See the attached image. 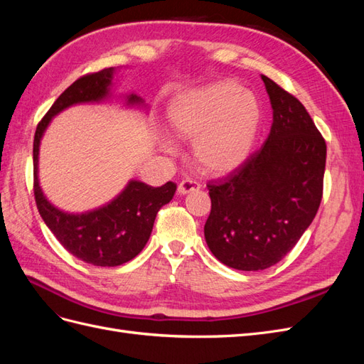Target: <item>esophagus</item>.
Wrapping results in <instances>:
<instances>
[{"instance_id":"1","label":"esophagus","mask_w":364,"mask_h":364,"mask_svg":"<svg viewBox=\"0 0 364 364\" xmlns=\"http://www.w3.org/2000/svg\"><path fill=\"white\" fill-rule=\"evenodd\" d=\"M200 188V185L197 183L196 181H193V179H183L181 183H179V186H178V193L179 194H188V193H193V191H197Z\"/></svg>"}]
</instances>
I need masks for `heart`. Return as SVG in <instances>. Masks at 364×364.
<instances>
[{
  "label": "heart",
  "mask_w": 364,
  "mask_h": 364,
  "mask_svg": "<svg viewBox=\"0 0 364 364\" xmlns=\"http://www.w3.org/2000/svg\"><path fill=\"white\" fill-rule=\"evenodd\" d=\"M262 121L258 98L232 80H218L173 98L168 123L176 135L193 141V158L203 173L223 176L250 155ZM165 147L173 150L171 139Z\"/></svg>",
  "instance_id": "obj_1"
}]
</instances>
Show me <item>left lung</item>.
Listing matches in <instances>:
<instances>
[{
  "label": "left lung",
  "mask_w": 364,
  "mask_h": 364,
  "mask_svg": "<svg viewBox=\"0 0 364 364\" xmlns=\"http://www.w3.org/2000/svg\"><path fill=\"white\" fill-rule=\"evenodd\" d=\"M273 109L262 147L220 182L208 183L211 213L205 240L237 270H264L296 246L317 214L326 144L296 97L261 75Z\"/></svg>",
  "instance_id": "1"
}]
</instances>
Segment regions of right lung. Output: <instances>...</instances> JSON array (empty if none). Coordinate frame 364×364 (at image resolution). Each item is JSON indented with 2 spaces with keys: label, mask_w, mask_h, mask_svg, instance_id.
Instances as JSON below:
<instances>
[{
  "label": "right lung",
  "mask_w": 364,
  "mask_h": 364,
  "mask_svg": "<svg viewBox=\"0 0 364 364\" xmlns=\"http://www.w3.org/2000/svg\"><path fill=\"white\" fill-rule=\"evenodd\" d=\"M114 68L86 74L65 90L41 119L33 141V190L39 214L59 243L75 258L98 267H115L134 259L150 238L159 209L176 193V183L150 186L130 181L109 203L82 214H70L54 206L42 193L38 178L39 146L53 117L73 105L100 103L111 97ZM127 106H144L136 94L126 97Z\"/></svg>",
  "instance_id": "1"
}]
</instances>
